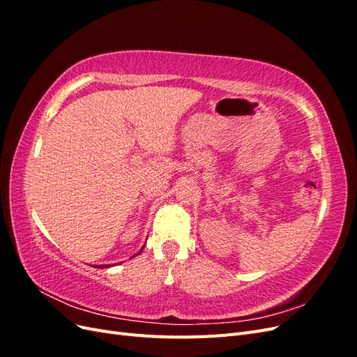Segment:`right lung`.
I'll return each mask as SVG.
<instances>
[{
    "label": "right lung",
    "mask_w": 357,
    "mask_h": 357,
    "mask_svg": "<svg viewBox=\"0 0 357 357\" xmlns=\"http://www.w3.org/2000/svg\"><path fill=\"white\" fill-rule=\"evenodd\" d=\"M143 248H144V245L142 247V250H139V253L143 252ZM137 255H138V253H137ZM137 255H135V256H137ZM132 257H134V256H132ZM109 266H110V265H96V268H109Z\"/></svg>",
    "instance_id": "obj_1"
}]
</instances>
